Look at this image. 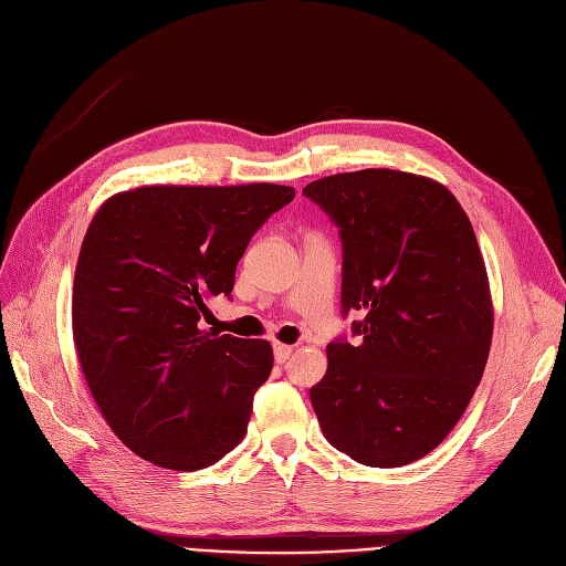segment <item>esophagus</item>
<instances>
[{
	"label": "esophagus",
	"instance_id": "obj_1",
	"mask_svg": "<svg viewBox=\"0 0 566 566\" xmlns=\"http://www.w3.org/2000/svg\"><path fill=\"white\" fill-rule=\"evenodd\" d=\"M291 352H294V347H291V345L275 343V361H277V364H284V361L291 357Z\"/></svg>",
	"mask_w": 566,
	"mask_h": 566
}]
</instances>
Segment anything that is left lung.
<instances>
[{
	"label": "left lung",
	"mask_w": 566,
	"mask_h": 566,
	"mask_svg": "<svg viewBox=\"0 0 566 566\" xmlns=\"http://www.w3.org/2000/svg\"><path fill=\"white\" fill-rule=\"evenodd\" d=\"M343 240V315L354 343H328L310 389L328 443L396 469L446 441L483 378L494 310L473 226L443 184L370 167L303 188Z\"/></svg>",
	"instance_id": "left-lung-1"
}]
</instances>
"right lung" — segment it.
Instances as JSON below:
<instances>
[{"mask_svg":"<svg viewBox=\"0 0 566 566\" xmlns=\"http://www.w3.org/2000/svg\"><path fill=\"white\" fill-rule=\"evenodd\" d=\"M294 196L280 184H167L95 212L74 272V347L102 417L146 462L198 471L244 438L272 347L200 319L230 296L251 235Z\"/></svg>","mask_w":566,"mask_h":566,"instance_id":"right-lung-1","label":"right lung"}]
</instances>
